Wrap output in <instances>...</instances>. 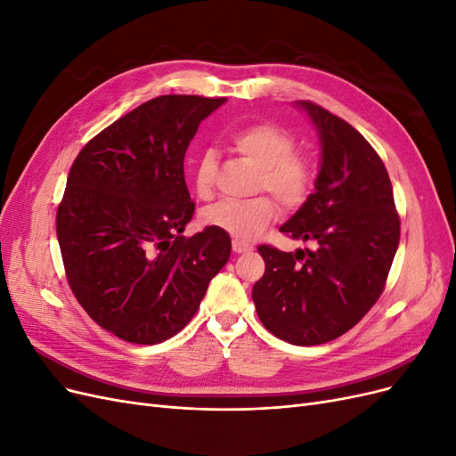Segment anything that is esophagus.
I'll list each match as a JSON object with an SVG mask.
<instances>
[{"mask_svg":"<svg viewBox=\"0 0 456 456\" xmlns=\"http://www.w3.org/2000/svg\"><path fill=\"white\" fill-rule=\"evenodd\" d=\"M232 249H233V253H249L253 247L249 245V243H243V241H240V240H233L232 241Z\"/></svg>","mask_w":456,"mask_h":456,"instance_id":"1","label":"esophagus"}]
</instances>
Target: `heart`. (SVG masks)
I'll use <instances>...</instances> for the list:
<instances>
[{"label":"heart","instance_id":"heart-1","mask_svg":"<svg viewBox=\"0 0 456 456\" xmlns=\"http://www.w3.org/2000/svg\"><path fill=\"white\" fill-rule=\"evenodd\" d=\"M232 148L258 167L256 190H266L285 209H297L310 196L315 167L308 154L297 148L295 136L275 123H255L232 134ZM216 156L203 151L196 161L194 186L198 196L211 198ZM278 205L268 196L247 201H220L205 211L207 226L226 232L240 241H253L278 218Z\"/></svg>","mask_w":456,"mask_h":456}]
</instances>
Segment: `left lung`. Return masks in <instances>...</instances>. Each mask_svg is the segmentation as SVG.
Masks as SVG:
<instances>
[{"instance_id": "obj_1", "label": "left lung", "mask_w": 456, "mask_h": 456, "mask_svg": "<svg viewBox=\"0 0 456 456\" xmlns=\"http://www.w3.org/2000/svg\"><path fill=\"white\" fill-rule=\"evenodd\" d=\"M322 142L315 191L280 228L314 249L283 253L260 245L265 275L253 300L272 335L314 346L350 330L384 291L399 245V216L388 171L350 123L298 101Z\"/></svg>"}]
</instances>
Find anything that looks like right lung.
<instances>
[{"instance_id": "right-lung-1", "label": "right lung", "mask_w": 456, "mask_h": 456, "mask_svg": "<svg viewBox=\"0 0 456 456\" xmlns=\"http://www.w3.org/2000/svg\"><path fill=\"white\" fill-rule=\"evenodd\" d=\"M226 99L156 96L91 139L68 175L57 238L68 283L93 322L121 340L183 330L232 251L226 232H183L194 216L184 154Z\"/></svg>"}]
</instances>
